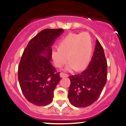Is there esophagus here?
<instances>
[{
  "instance_id": "1",
  "label": "esophagus",
  "mask_w": 126,
  "mask_h": 126,
  "mask_svg": "<svg viewBox=\"0 0 126 126\" xmlns=\"http://www.w3.org/2000/svg\"><path fill=\"white\" fill-rule=\"evenodd\" d=\"M60 77H61L62 78H63V77H68V75L67 74H66V73H64L62 72V73H60Z\"/></svg>"
}]
</instances>
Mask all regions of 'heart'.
Returning <instances> with one entry per match:
<instances>
[{"mask_svg":"<svg viewBox=\"0 0 126 126\" xmlns=\"http://www.w3.org/2000/svg\"><path fill=\"white\" fill-rule=\"evenodd\" d=\"M58 47L52 50V60L55 66L61 67L68 61V56L70 62L65 68L67 71L85 68L90 61L93 50L91 37L87 32L68 34L61 39Z\"/></svg>","mask_w":126,"mask_h":126,"instance_id":"1","label":"heart"}]
</instances>
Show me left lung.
<instances>
[{"label":"left lung","mask_w":126,"mask_h":126,"mask_svg":"<svg viewBox=\"0 0 126 126\" xmlns=\"http://www.w3.org/2000/svg\"><path fill=\"white\" fill-rule=\"evenodd\" d=\"M107 73L104 50L96 40L94 56L87 68L79 74L69 77L71 81L68 94L70 102L77 108H85L94 103L106 84Z\"/></svg>","instance_id":"1"}]
</instances>
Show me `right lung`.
Returning a JSON list of instances; mask_svg holds the SVG:
<instances>
[{
	"mask_svg": "<svg viewBox=\"0 0 126 126\" xmlns=\"http://www.w3.org/2000/svg\"><path fill=\"white\" fill-rule=\"evenodd\" d=\"M63 32L62 28L43 30L24 50L18 68L19 83L25 98L35 105L45 106L51 102L53 91L60 81V72L50 62V47Z\"/></svg>",
	"mask_w": 126,
	"mask_h": 126,
	"instance_id": "obj_1",
	"label": "right lung"
}]
</instances>
